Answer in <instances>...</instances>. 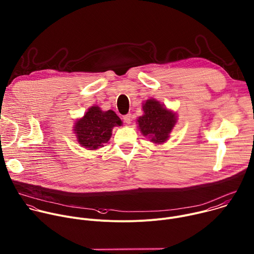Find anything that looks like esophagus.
I'll list each match as a JSON object with an SVG mask.
<instances>
[{
	"label": "esophagus",
	"instance_id": "1",
	"mask_svg": "<svg viewBox=\"0 0 254 254\" xmlns=\"http://www.w3.org/2000/svg\"><path fill=\"white\" fill-rule=\"evenodd\" d=\"M123 120L125 121V123L130 124V123H131V115H130V114L124 115V116H123Z\"/></svg>",
	"mask_w": 254,
	"mask_h": 254
}]
</instances>
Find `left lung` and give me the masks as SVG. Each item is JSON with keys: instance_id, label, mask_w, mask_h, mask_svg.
<instances>
[{"instance_id": "8db88e82", "label": "left lung", "mask_w": 254, "mask_h": 254, "mask_svg": "<svg viewBox=\"0 0 254 254\" xmlns=\"http://www.w3.org/2000/svg\"><path fill=\"white\" fill-rule=\"evenodd\" d=\"M144 115L138 118L139 129L153 143H163L176 123L174 113L168 111L154 99L147 100L143 105Z\"/></svg>"}]
</instances>
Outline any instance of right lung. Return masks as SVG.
<instances>
[{"label":"right lung","mask_w":254,"mask_h":254,"mask_svg":"<svg viewBox=\"0 0 254 254\" xmlns=\"http://www.w3.org/2000/svg\"><path fill=\"white\" fill-rule=\"evenodd\" d=\"M122 122L112 110L102 111L98 106L91 107L75 126L78 142L89 150H95L104 146L112 135L115 126H121Z\"/></svg>","instance_id":"1"}]
</instances>
